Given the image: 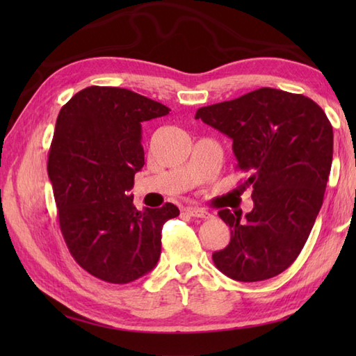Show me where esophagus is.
Here are the masks:
<instances>
[{
	"label": "esophagus",
	"mask_w": 356,
	"mask_h": 356,
	"mask_svg": "<svg viewBox=\"0 0 356 356\" xmlns=\"http://www.w3.org/2000/svg\"><path fill=\"white\" fill-rule=\"evenodd\" d=\"M186 214H190L191 217H197V218H209L211 214L208 211H205L203 208H186Z\"/></svg>",
	"instance_id": "34e87169"
}]
</instances>
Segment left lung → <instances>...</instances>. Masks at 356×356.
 I'll list each match as a JSON object with an SVG mask.
<instances>
[{
  "mask_svg": "<svg viewBox=\"0 0 356 356\" xmlns=\"http://www.w3.org/2000/svg\"><path fill=\"white\" fill-rule=\"evenodd\" d=\"M195 119L232 139L236 168L246 174L254 208L220 209L231 241L213 254L217 269L237 282L282 274L303 249L318 216L334 154V130L307 96L263 87L202 107Z\"/></svg>",
  "mask_w": 356,
  "mask_h": 356,
  "instance_id": "left-lung-1",
  "label": "left lung"
}]
</instances>
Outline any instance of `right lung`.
<instances>
[{
	"mask_svg": "<svg viewBox=\"0 0 356 356\" xmlns=\"http://www.w3.org/2000/svg\"><path fill=\"white\" fill-rule=\"evenodd\" d=\"M170 111L131 90L92 86L58 115L47 171L59 228L73 259L102 282L148 274L161 257L163 223L179 216L172 203L139 211L127 194L145 163L142 122Z\"/></svg>",
	"mask_w": 356,
	"mask_h": 356,
	"instance_id": "right-lung-1",
	"label": "right lung"
}]
</instances>
